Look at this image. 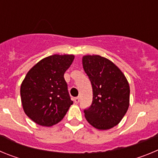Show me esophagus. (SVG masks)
<instances>
[{
    "label": "esophagus",
    "mask_w": 158,
    "mask_h": 158,
    "mask_svg": "<svg viewBox=\"0 0 158 158\" xmlns=\"http://www.w3.org/2000/svg\"><path fill=\"white\" fill-rule=\"evenodd\" d=\"M73 101H74L75 104H78L79 101H80V98L79 97H75V98H73Z\"/></svg>",
    "instance_id": "34e87169"
}]
</instances>
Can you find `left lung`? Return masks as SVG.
I'll use <instances>...</instances> for the list:
<instances>
[{
    "mask_svg": "<svg viewBox=\"0 0 158 158\" xmlns=\"http://www.w3.org/2000/svg\"><path fill=\"white\" fill-rule=\"evenodd\" d=\"M85 72L93 87V103L84 111L85 117L98 130H108L119 123L130 104V86L118 66L100 55L82 58Z\"/></svg>",
    "mask_w": 158,
    "mask_h": 158,
    "instance_id": "8db88e82",
    "label": "left lung"
}]
</instances>
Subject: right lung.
Returning a JSON list of instances; mask_svg holds the SVG:
<instances>
[{
    "label": "right lung",
    "mask_w": 158,
    "mask_h": 158,
    "mask_svg": "<svg viewBox=\"0 0 158 158\" xmlns=\"http://www.w3.org/2000/svg\"><path fill=\"white\" fill-rule=\"evenodd\" d=\"M73 59V54H54L40 60L27 72L20 86L22 106L35 123L55 125L73 104L64 73Z\"/></svg>",
    "instance_id": "1"
}]
</instances>
